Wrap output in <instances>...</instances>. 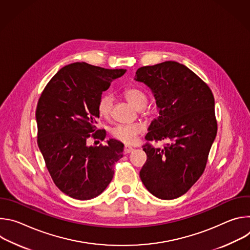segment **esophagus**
<instances>
[{"label": "esophagus", "mask_w": 250, "mask_h": 250, "mask_svg": "<svg viewBox=\"0 0 250 250\" xmlns=\"http://www.w3.org/2000/svg\"><path fill=\"white\" fill-rule=\"evenodd\" d=\"M133 150V148L131 147V146H125V148H124V153L125 154H127V153H129V152H131Z\"/></svg>", "instance_id": "34e87169"}]
</instances>
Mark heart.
<instances>
[{"instance_id":"1","label":"heart","mask_w":250,"mask_h":250,"mask_svg":"<svg viewBox=\"0 0 250 250\" xmlns=\"http://www.w3.org/2000/svg\"><path fill=\"white\" fill-rule=\"evenodd\" d=\"M124 96L125 99L134 105L136 109L140 110L147 104V96L145 92L137 88H128L125 90ZM114 99L110 94H103L100 96L97 103V112L103 119H109L112 114ZM145 130V126L140 123L118 125L112 128V135L124 142L125 145H132L136 141L137 136Z\"/></svg>"}]
</instances>
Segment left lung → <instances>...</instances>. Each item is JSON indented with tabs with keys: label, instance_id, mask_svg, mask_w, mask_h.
I'll list each match as a JSON object with an SVG mask.
<instances>
[{
	"label": "left lung",
	"instance_id": "obj_1",
	"mask_svg": "<svg viewBox=\"0 0 250 250\" xmlns=\"http://www.w3.org/2000/svg\"><path fill=\"white\" fill-rule=\"evenodd\" d=\"M134 80L149 87L159 110L146 139L167 141L163 148L142 146L147 159L140 179L155 197L176 199L188 192L206 168L218 130L215 99L200 77L175 61L140 67Z\"/></svg>",
	"mask_w": 250,
	"mask_h": 250
}]
</instances>
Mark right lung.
Masks as SVG:
<instances>
[{
	"instance_id": "1",
	"label": "right lung",
	"mask_w": 250,
	"mask_h": 250,
	"mask_svg": "<svg viewBox=\"0 0 250 250\" xmlns=\"http://www.w3.org/2000/svg\"><path fill=\"white\" fill-rule=\"evenodd\" d=\"M125 71L72 63L61 68L41 95L35 112L38 145L54 184L71 198L90 200L103 193L123 157L121 141L88 146L87 139H104L105 132L95 126L97 103Z\"/></svg>"
}]
</instances>
